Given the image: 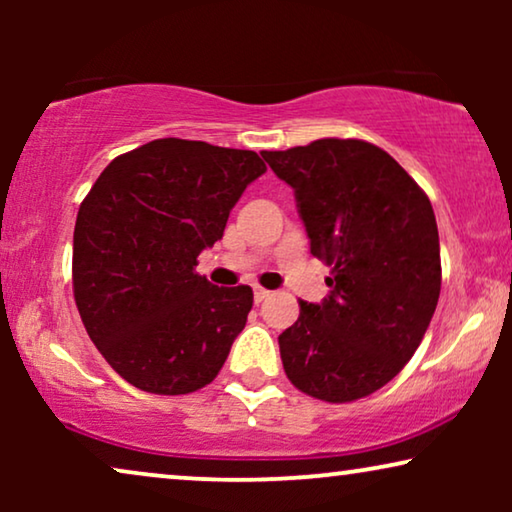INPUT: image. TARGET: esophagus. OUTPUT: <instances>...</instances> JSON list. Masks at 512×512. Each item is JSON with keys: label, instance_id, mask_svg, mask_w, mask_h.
<instances>
[{"label": "esophagus", "instance_id": "esophagus-1", "mask_svg": "<svg viewBox=\"0 0 512 512\" xmlns=\"http://www.w3.org/2000/svg\"><path fill=\"white\" fill-rule=\"evenodd\" d=\"M268 296H270L268 289H263V286H254V300H256V303H263V300Z\"/></svg>", "mask_w": 512, "mask_h": 512}]
</instances>
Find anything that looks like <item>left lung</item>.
<instances>
[{
	"label": "left lung",
	"instance_id": "left-lung-1",
	"mask_svg": "<svg viewBox=\"0 0 512 512\" xmlns=\"http://www.w3.org/2000/svg\"><path fill=\"white\" fill-rule=\"evenodd\" d=\"M296 193L310 251L331 265V293L298 300L279 335L284 373L328 403L370 396L401 373L422 342L440 296L436 214L417 181L380 146L317 139L263 151Z\"/></svg>",
	"mask_w": 512,
	"mask_h": 512
}]
</instances>
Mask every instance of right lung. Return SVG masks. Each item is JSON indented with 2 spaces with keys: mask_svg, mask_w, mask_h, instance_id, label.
<instances>
[{
  "mask_svg": "<svg viewBox=\"0 0 512 512\" xmlns=\"http://www.w3.org/2000/svg\"><path fill=\"white\" fill-rule=\"evenodd\" d=\"M263 172L254 151L165 137L111 160L81 202L74 300L90 340L132 387L179 396L219 375L254 291L214 286L195 265Z\"/></svg>",
  "mask_w": 512,
  "mask_h": 512,
  "instance_id": "right-lung-1",
  "label": "right lung"
}]
</instances>
